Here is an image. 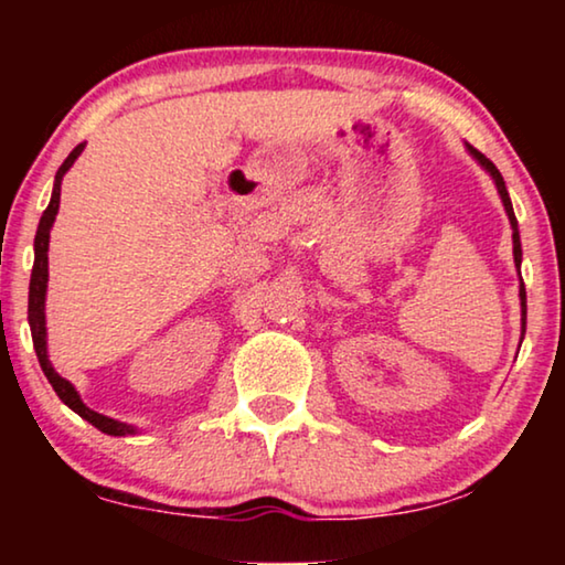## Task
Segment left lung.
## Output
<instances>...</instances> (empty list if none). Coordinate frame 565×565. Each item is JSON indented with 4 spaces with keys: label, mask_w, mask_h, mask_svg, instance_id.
Here are the masks:
<instances>
[{
    "label": "left lung",
    "mask_w": 565,
    "mask_h": 565,
    "mask_svg": "<svg viewBox=\"0 0 565 565\" xmlns=\"http://www.w3.org/2000/svg\"><path fill=\"white\" fill-rule=\"evenodd\" d=\"M470 149V153H473V157L481 161V167H486V172H489L491 177H493V182H497V188H499V195H501V203H504V207H507V215H509V223H512V228H514V234H512V238H514V265L520 267V262H522V244H520V231H516V218H514V211H512V200H509V192H507V184H504V177H501V172L497 167H493V161L491 159H486L481 151L478 149H473V146H468ZM520 298H522V329H524V321H527V296H524V285H520Z\"/></svg>",
    "instance_id": "8db88e82"
}]
</instances>
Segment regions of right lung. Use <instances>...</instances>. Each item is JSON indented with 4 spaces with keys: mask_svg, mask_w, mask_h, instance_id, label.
Masks as SVG:
<instances>
[{
    "mask_svg": "<svg viewBox=\"0 0 565 565\" xmlns=\"http://www.w3.org/2000/svg\"><path fill=\"white\" fill-rule=\"evenodd\" d=\"M84 149V143L76 146V149L68 153L64 164L58 167L56 172V184H53V195H51V203L45 207L43 215H41V223H38V234H35V265H33V275H30V296H28V321H30V331H33V347H35V354H38V362H41L45 377H49V383L53 385V391H56V396L64 401V404L72 408L82 416V419H87L92 427H97L99 431H105V435H128V431H134L128 427V424H120L110 419V416H103L97 412H92L89 406L82 404L79 393L74 391V385L66 381V377H61L56 370L51 367L49 362V352H45V285H49V236H51V226L53 221H56V213H58V200H61V180H64V174L68 172V167L74 164L76 157H79Z\"/></svg>",
    "mask_w": 565,
    "mask_h": 565,
    "instance_id": "add662e5",
    "label": "right lung"
}]
</instances>
